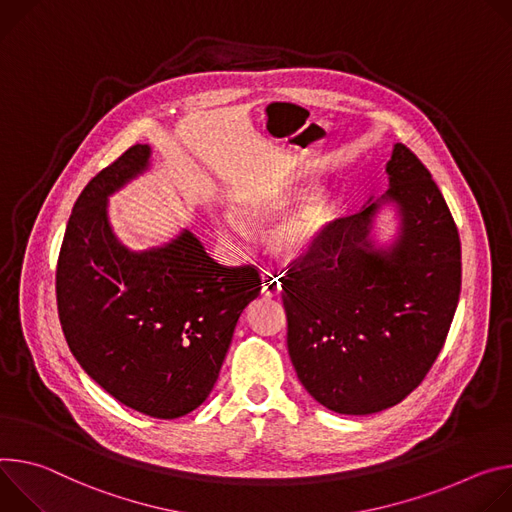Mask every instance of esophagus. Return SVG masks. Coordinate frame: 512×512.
Wrapping results in <instances>:
<instances>
[{
  "label": "esophagus",
  "mask_w": 512,
  "mask_h": 512,
  "mask_svg": "<svg viewBox=\"0 0 512 512\" xmlns=\"http://www.w3.org/2000/svg\"><path fill=\"white\" fill-rule=\"evenodd\" d=\"M280 293V276L274 272H262V295L276 297Z\"/></svg>",
  "instance_id": "1"
}]
</instances>
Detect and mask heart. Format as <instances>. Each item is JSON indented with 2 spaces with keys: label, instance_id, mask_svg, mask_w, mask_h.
Instances as JSON below:
<instances>
[{
  "label": "heart",
  "instance_id": "b5f03b06",
  "mask_svg": "<svg viewBox=\"0 0 512 512\" xmlns=\"http://www.w3.org/2000/svg\"><path fill=\"white\" fill-rule=\"evenodd\" d=\"M301 191L289 183L260 185L238 199V209L250 219H270L299 199ZM329 221V201L323 195L307 197L274 232L276 248L287 256H301L321 238ZM217 230L225 238H240L244 225L234 213L215 215Z\"/></svg>",
  "mask_w": 512,
  "mask_h": 512
}]
</instances>
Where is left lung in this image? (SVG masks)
Returning <instances> with one entry per match:
<instances>
[{
	"label": "left lung",
	"instance_id": "1",
	"mask_svg": "<svg viewBox=\"0 0 512 512\" xmlns=\"http://www.w3.org/2000/svg\"><path fill=\"white\" fill-rule=\"evenodd\" d=\"M390 189L287 264L282 303L287 346L305 390L342 415L399 405L437 360L462 289L456 221L427 166L405 144L386 164ZM382 200L402 209L390 251L367 240Z\"/></svg>",
	"mask_w": 512,
	"mask_h": 512
}]
</instances>
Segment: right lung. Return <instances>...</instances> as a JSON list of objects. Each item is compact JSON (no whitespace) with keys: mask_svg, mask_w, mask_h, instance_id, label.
<instances>
[{"mask_svg":"<svg viewBox=\"0 0 512 512\" xmlns=\"http://www.w3.org/2000/svg\"><path fill=\"white\" fill-rule=\"evenodd\" d=\"M148 158L146 144L128 148L79 195L56 262V305L73 356L105 392L148 417L177 419L209 396L262 278L252 264L215 262L187 230L140 254L116 240L107 197Z\"/></svg>","mask_w":512,"mask_h":512,"instance_id":"obj_1","label":"right lung"}]
</instances>
